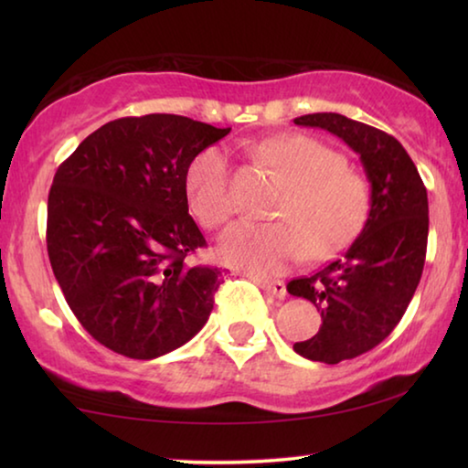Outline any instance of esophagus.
Here are the masks:
<instances>
[{"instance_id":"34e87169","label":"esophagus","mask_w":468,"mask_h":468,"mask_svg":"<svg viewBox=\"0 0 468 468\" xmlns=\"http://www.w3.org/2000/svg\"><path fill=\"white\" fill-rule=\"evenodd\" d=\"M256 282L262 287L266 292H271L276 299L287 297V284L282 281H266V279H256Z\"/></svg>"}]
</instances>
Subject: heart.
<instances>
[{
  "instance_id": "b5f03b06",
  "label": "heart",
  "mask_w": 468,
  "mask_h": 468,
  "mask_svg": "<svg viewBox=\"0 0 468 468\" xmlns=\"http://www.w3.org/2000/svg\"><path fill=\"white\" fill-rule=\"evenodd\" d=\"M260 154L289 194L276 210L279 223L241 220L225 229L217 243L223 262L271 276L310 251L314 258L335 256L359 235L369 212V186L346 167L343 153L310 136H282L264 142ZM229 169V154L218 146L206 148L187 169V204L206 227L223 225L235 212Z\"/></svg>"
}]
</instances>
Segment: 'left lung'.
Listing matches in <instances>:
<instances>
[{
    "mask_svg": "<svg viewBox=\"0 0 468 468\" xmlns=\"http://www.w3.org/2000/svg\"><path fill=\"white\" fill-rule=\"evenodd\" d=\"M295 125L335 133L359 154L369 181V215L343 256L287 291L318 307V335L295 343L301 357L335 366L382 343L405 315L421 281L430 208L407 150L390 133L340 113L301 115Z\"/></svg>",
    "mask_w": 468,
    "mask_h": 468,
    "instance_id": "obj_1",
    "label": "left lung"
}]
</instances>
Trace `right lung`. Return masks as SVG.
Returning <instances> with one entry per match:
<instances>
[{
    "mask_svg": "<svg viewBox=\"0 0 468 468\" xmlns=\"http://www.w3.org/2000/svg\"><path fill=\"white\" fill-rule=\"evenodd\" d=\"M231 128L184 115L122 117L61 163L47 202V251L69 310L130 359L192 340L215 305L218 268L189 266L206 239L187 212L194 158Z\"/></svg>",
    "mask_w": 468,
    "mask_h": 468,
    "instance_id": "1",
    "label": "right lung"
}]
</instances>
